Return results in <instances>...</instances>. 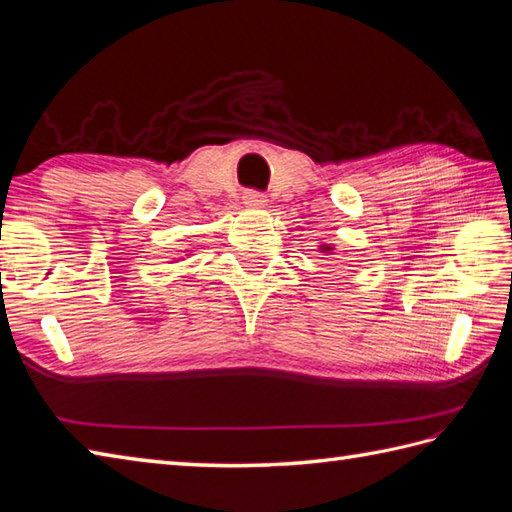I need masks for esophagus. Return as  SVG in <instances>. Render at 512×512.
Listing matches in <instances>:
<instances>
[{
  "mask_svg": "<svg viewBox=\"0 0 512 512\" xmlns=\"http://www.w3.org/2000/svg\"><path fill=\"white\" fill-rule=\"evenodd\" d=\"M244 202L248 206H264L266 204V195L259 193V191L248 189V191H244Z\"/></svg>",
  "mask_w": 512,
  "mask_h": 512,
  "instance_id": "esophagus-1",
  "label": "esophagus"
}]
</instances>
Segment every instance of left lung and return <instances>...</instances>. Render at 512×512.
Listing matches in <instances>:
<instances>
[{
	"label": "left lung",
	"mask_w": 512,
	"mask_h": 512,
	"mask_svg": "<svg viewBox=\"0 0 512 512\" xmlns=\"http://www.w3.org/2000/svg\"><path fill=\"white\" fill-rule=\"evenodd\" d=\"M321 250H323V253H328V250H332V248H330L328 244H323V246H321Z\"/></svg>",
	"instance_id": "left-lung-1"
}]
</instances>
